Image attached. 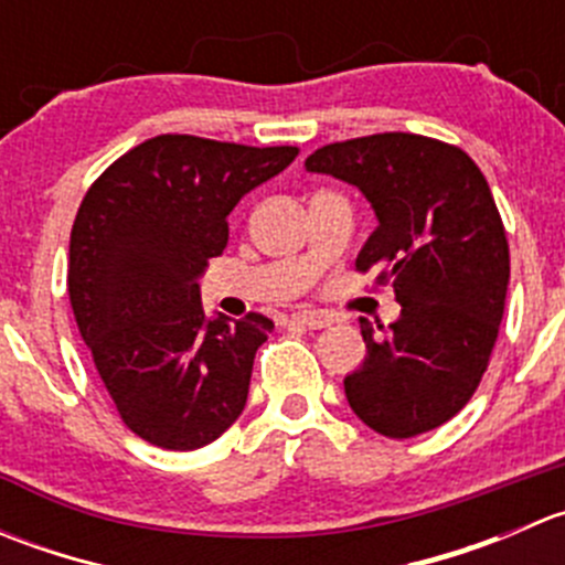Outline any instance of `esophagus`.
Instances as JSON below:
<instances>
[{
    "mask_svg": "<svg viewBox=\"0 0 565 565\" xmlns=\"http://www.w3.org/2000/svg\"><path fill=\"white\" fill-rule=\"evenodd\" d=\"M289 322L303 324V328L309 330H319V328H328V324L333 322V317L322 315V311H298V315L289 317Z\"/></svg>",
    "mask_w": 565,
    "mask_h": 565,
    "instance_id": "obj_1",
    "label": "esophagus"
}]
</instances>
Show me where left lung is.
Listing matches in <instances>:
<instances>
[{
  "label": "left lung",
  "mask_w": 565,
  "mask_h": 565,
  "mask_svg": "<svg viewBox=\"0 0 565 565\" xmlns=\"http://www.w3.org/2000/svg\"><path fill=\"white\" fill-rule=\"evenodd\" d=\"M306 169L372 202L377 230L355 267L385 265L377 284L402 303L388 333L361 319L366 358L344 377L347 402L393 440L437 429L476 393L505 309L509 241L487 177L465 150L418 134L324 145Z\"/></svg>",
  "instance_id": "1"
}]
</instances>
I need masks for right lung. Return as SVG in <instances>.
I'll return each instance as SVG.
<instances>
[{"instance_id": "add662e5", "label": "right lung", "mask_w": 565, "mask_h": 565, "mask_svg": "<svg viewBox=\"0 0 565 565\" xmlns=\"http://www.w3.org/2000/svg\"><path fill=\"white\" fill-rule=\"evenodd\" d=\"M298 147L163 134L89 185L71 232L67 292L119 418L167 451L218 440L243 413L273 322L210 319L199 281L230 241V213Z\"/></svg>"}]
</instances>
